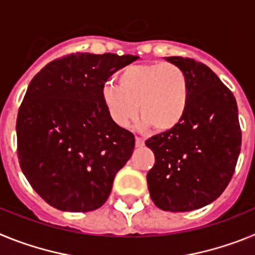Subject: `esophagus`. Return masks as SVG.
Wrapping results in <instances>:
<instances>
[{"instance_id":"esophagus-1","label":"esophagus","mask_w":255,"mask_h":255,"mask_svg":"<svg viewBox=\"0 0 255 255\" xmlns=\"http://www.w3.org/2000/svg\"><path fill=\"white\" fill-rule=\"evenodd\" d=\"M135 145H136V147H143V145H144V139H141V138H139V136H136V138H135Z\"/></svg>"}]
</instances>
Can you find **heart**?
<instances>
[{"instance_id": "b5f03b06", "label": "heart", "mask_w": 255, "mask_h": 255, "mask_svg": "<svg viewBox=\"0 0 255 255\" xmlns=\"http://www.w3.org/2000/svg\"><path fill=\"white\" fill-rule=\"evenodd\" d=\"M116 85L103 87L102 97L111 120L126 128L139 112L141 125L167 131L182 120L188 107L185 71L170 62H149L124 67Z\"/></svg>"}]
</instances>
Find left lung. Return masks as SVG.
Returning a JSON list of instances; mask_svg holds the SVG:
<instances>
[{
    "instance_id": "left-lung-1",
    "label": "left lung",
    "mask_w": 255,
    "mask_h": 255,
    "mask_svg": "<svg viewBox=\"0 0 255 255\" xmlns=\"http://www.w3.org/2000/svg\"><path fill=\"white\" fill-rule=\"evenodd\" d=\"M164 60L185 71L189 100L175 128L145 141L155 157L148 189L163 211H194L217 199L233 177L242 147L238 105L204 64L179 56Z\"/></svg>"
}]
</instances>
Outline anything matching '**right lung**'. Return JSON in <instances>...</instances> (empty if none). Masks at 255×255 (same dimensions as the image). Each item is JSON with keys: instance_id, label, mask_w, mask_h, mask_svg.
<instances>
[{"instance_id": "add662e5", "label": "right lung", "mask_w": 255, "mask_h": 255, "mask_svg": "<svg viewBox=\"0 0 255 255\" xmlns=\"http://www.w3.org/2000/svg\"><path fill=\"white\" fill-rule=\"evenodd\" d=\"M138 58L73 53L49 62L30 82L17 114V157L31 188L49 206L91 212L107 200L135 138L111 120L103 87Z\"/></svg>"}]
</instances>
